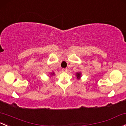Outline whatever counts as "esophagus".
<instances>
[{
    "label": "esophagus",
    "instance_id": "esophagus-1",
    "mask_svg": "<svg viewBox=\"0 0 126 126\" xmlns=\"http://www.w3.org/2000/svg\"><path fill=\"white\" fill-rule=\"evenodd\" d=\"M62 72H66L67 71V68H63V69H62Z\"/></svg>",
    "mask_w": 126,
    "mask_h": 126
}]
</instances>
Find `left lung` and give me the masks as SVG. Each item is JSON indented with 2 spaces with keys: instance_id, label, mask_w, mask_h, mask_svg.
Here are the masks:
<instances>
[{
  "instance_id": "1",
  "label": "left lung",
  "mask_w": 126,
  "mask_h": 126,
  "mask_svg": "<svg viewBox=\"0 0 126 126\" xmlns=\"http://www.w3.org/2000/svg\"><path fill=\"white\" fill-rule=\"evenodd\" d=\"M77 78L78 79H80V76H81V74L80 73V72H79V73H77Z\"/></svg>"
}]
</instances>
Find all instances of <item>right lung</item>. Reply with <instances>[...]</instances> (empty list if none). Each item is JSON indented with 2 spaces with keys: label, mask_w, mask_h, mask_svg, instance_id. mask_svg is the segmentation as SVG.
I'll list each match as a JSON object with an SVG mask.
<instances>
[{
  "label": "right lung",
  "mask_w": 126,
  "mask_h": 126,
  "mask_svg": "<svg viewBox=\"0 0 126 126\" xmlns=\"http://www.w3.org/2000/svg\"><path fill=\"white\" fill-rule=\"evenodd\" d=\"M53 74H54V73H52V75H53Z\"/></svg>",
  "instance_id": "1"
}]
</instances>
